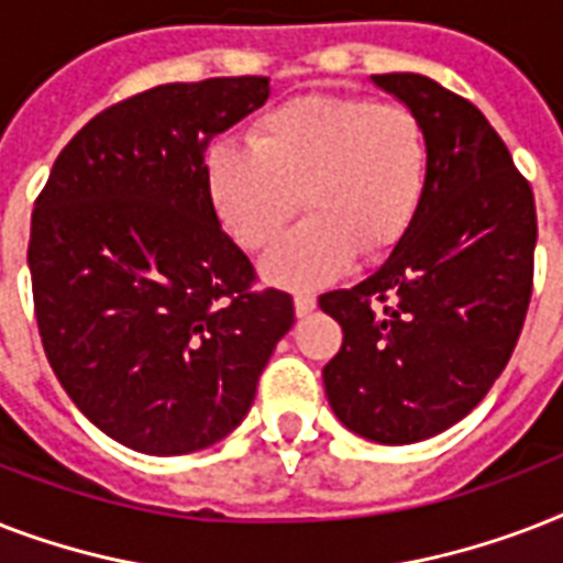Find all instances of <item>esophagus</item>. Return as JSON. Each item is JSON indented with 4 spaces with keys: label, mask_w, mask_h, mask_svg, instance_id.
Segmentation results:
<instances>
[{
    "label": "esophagus",
    "mask_w": 563,
    "mask_h": 563,
    "mask_svg": "<svg viewBox=\"0 0 563 563\" xmlns=\"http://www.w3.org/2000/svg\"><path fill=\"white\" fill-rule=\"evenodd\" d=\"M316 309V295H309V291H298L295 295V312H298V318L309 316Z\"/></svg>",
    "instance_id": "34e87169"
}]
</instances>
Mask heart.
Instances as JSON below:
<instances>
[{"mask_svg": "<svg viewBox=\"0 0 563 563\" xmlns=\"http://www.w3.org/2000/svg\"><path fill=\"white\" fill-rule=\"evenodd\" d=\"M247 140L251 148L207 152V189L224 230L251 254L280 239L300 195L309 219L265 260V274L286 286L330 280L356 251L385 256L427 198L432 145L406 104L309 92L265 110Z\"/></svg>", "mask_w": 563, "mask_h": 563, "instance_id": "1", "label": "heart"}]
</instances>
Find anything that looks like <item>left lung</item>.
<instances>
[{"label": "left lung", "mask_w": 563, "mask_h": 563, "mask_svg": "<svg viewBox=\"0 0 563 563\" xmlns=\"http://www.w3.org/2000/svg\"><path fill=\"white\" fill-rule=\"evenodd\" d=\"M423 119L432 175L418 219L353 289L318 298L342 324L327 400L356 435L415 444L462 420L511 360L532 300L529 180L473 101L427 75H371Z\"/></svg>", "instance_id": "obj_1"}]
</instances>
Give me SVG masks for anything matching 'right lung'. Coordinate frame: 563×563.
Here are the masks:
<instances>
[{
    "mask_svg": "<svg viewBox=\"0 0 563 563\" xmlns=\"http://www.w3.org/2000/svg\"><path fill=\"white\" fill-rule=\"evenodd\" d=\"M268 78L161 84L92 117L57 154L29 239L34 318L73 402L119 444L184 455L254 402L295 324L291 295L221 230L203 152Z\"/></svg>",
    "mask_w": 563,
    "mask_h": 563,
    "instance_id": "add662e5",
    "label": "right lung"
}]
</instances>
